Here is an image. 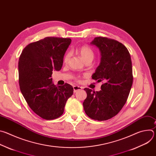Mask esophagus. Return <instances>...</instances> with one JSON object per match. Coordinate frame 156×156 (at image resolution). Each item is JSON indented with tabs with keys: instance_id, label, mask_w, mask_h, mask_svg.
<instances>
[{
	"instance_id": "obj_1",
	"label": "esophagus",
	"mask_w": 156,
	"mask_h": 156,
	"mask_svg": "<svg viewBox=\"0 0 156 156\" xmlns=\"http://www.w3.org/2000/svg\"><path fill=\"white\" fill-rule=\"evenodd\" d=\"M81 90H82L81 87L78 86H73V91H74V93H76L78 91Z\"/></svg>"
}]
</instances>
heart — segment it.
Segmentation results:
<instances>
[{"label":"heart","instance_id":"b5f03b06","mask_svg":"<svg viewBox=\"0 0 156 156\" xmlns=\"http://www.w3.org/2000/svg\"><path fill=\"white\" fill-rule=\"evenodd\" d=\"M78 52L80 54L83 59L86 62H91L95 55L94 50L87 45H83L78 49ZM70 57V54L69 52L66 53L63 58V62L67 63ZM75 79L78 81H80V77L78 76H75Z\"/></svg>","mask_w":156,"mask_h":156}]
</instances>
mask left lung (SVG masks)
Here are the masks:
<instances>
[{
	"instance_id": "left-lung-1",
	"label": "left lung",
	"mask_w": 156,
	"mask_h": 156,
	"mask_svg": "<svg viewBox=\"0 0 156 156\" xmlns=\"http://www.w3.org/2000/svg\"><path fill=\"white\" fill-rule=\"evenodd\" d=\"M91 44L97 46L101 54L92 78L104 83L99 91L84 89L87 98L83 107L89 117L104 121L115 116L126 102L133 80L132 63L127 48L115 39L96 37Z\"/></svg>"
}]
</instances>
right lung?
I'll use <instances>...</instances> for the list:
<instances>
[{"label":"right lung","instance_id":"1","mask_svg":"<svg viewBox=\"0 0 156 156\" xmlns=\"http://www.w3.org/2000/svg\"><path fill=\"white\" fill-rule=\"evenodd\" d=\"M71 39L46 37L27 45L18 61L19 85L29 107L45 120L60 117L73 87L66 83L56 86L51 78L53 70L62 69L64 54Z\"/></svg>","mask_w":156,"mask_h":156}]
</instances>
